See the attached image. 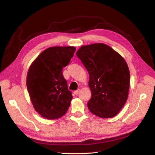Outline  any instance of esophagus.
<instances>
[{
  "instance_id": "34e87169",
  "label": "esophagus",
  "mask_w": 155,
  "mask_h": 155,
  "mask_svg": "<svg viewBox=\"0 0 155 155\" xmlns=\"http://www.w3.org/2000/svg\"><path fill=\"white\" fill-rule=\"evenodd\" d=\"M79 92H80V90L78 89V90H77V91H75L74 92V94L77 95L78 93H79Z\"/></svg>"
}]
</instances>
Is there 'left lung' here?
Listing matches in <instances>:
<instances>
[{
    "mask_svg": "<svg viewBox=\"0 0 155 155\" xmlns=\"http://www.w3.org/2000/svg\"><path fill=\"white\" fill-rule=\"evenodd\" d=\"M77 56L89 74L92 97L87 106L96 116L114 117L128 98L130 72L124 58L103 43L82 46Z\"/></svg>",
    "mask_w": 155,
    "mask_h": 155,
    "instance_id": "8db88e82",
    "label": "left lung"
}]
</instances>
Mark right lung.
Wrapping results in <instances>:
<instances>
[{
    "instance_id": "add662e5",
    "label": "right lung",
    "mask_w": 155,
    "mask_h": 155,
    "mask_svg": "<svg viewBox=\"0 0 155 155\" xmlns=\"http://www.w3.org/2000/svg\"><path fill=\"white\" fill-rule=\"evenodd\" d=\"M74 47L46 49L32 62L28 71L27 87L34 108L47 119H57L67 113L72 96L68 91L62 68L75 52Z\"/></svg>"
}]
</instances>
